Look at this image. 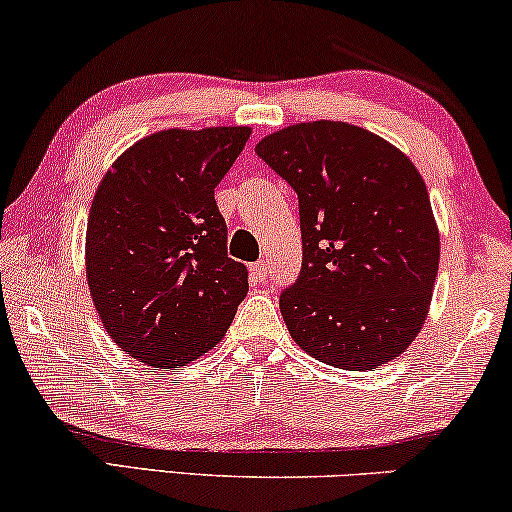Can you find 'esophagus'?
Instances as JSON below:
<instances>
[{"label": "esophagus", "instance_id": "1", "mask_svg": "<svg viewBox=\"0 0 512 512\" xmlns=\"http://www.w3.org/2000/svg\"><path fill=\"white\" fill-rule=\"evenodd\" d=\"M251 279H254V282H265V279H268V265H265L263 261H258V263H251Z\"/></svg>", "mask_w": 512, "mask_h": 512}]
</instances>
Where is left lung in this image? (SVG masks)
Instances as JSON below:
<instances>
[{
  "mask_svg": "<svg viewBox=\"0 0 512 512\" xmlns=\"http://www.w3.org/2000/svg\"><path fill=\"white\" fill-rule=\"evenodd\" d=\"M256 153L298 193L303 270L279 310L296 345L342 370L382 366L429 314L440 235L412 160L342 121L296 123Z\"/></svg>",
  "mask_w": 512,
  "mask_h": 512,
  "instance_id": "1",
  "label": "left lung"
}]
</instances>
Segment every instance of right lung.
<instances>
[{
    "instance_id": "obj_1",
    "label": "right lung",
    "mask_w": 512,
    "mask_h": 512,
    "mask_svg": "<svg viewBox=\"0 0 512 512\" xmlns=\"http://www.w3.org/2000/svg\"><path fill=\"white\" fill-rule=\"evenodd\" d=\"M251 128L160 130L116 158L97 186L86 230L95 310L125 354L156 368L207 354L249 291L228 258L214 200Z\"/></svg>"
}]
</instances>
